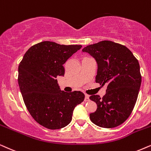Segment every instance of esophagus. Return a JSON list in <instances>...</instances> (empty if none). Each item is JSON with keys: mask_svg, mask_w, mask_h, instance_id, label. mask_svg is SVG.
I'll list each match as a JSON object with an SVG mask.
<instances>
[{"mask_svg": "<svg viewBox=\"0 0 151 151\" xmlns=\"http://www.w3.org/2000/svg\"><path fill=\"white\" fill-rule=\"evenodd\" d=\"M84 101H89V95H88V94H85V99H84Z\"/></svg>", "mask_w": 151, "mask_h": 151, "instance_id": "34e87169", "label": "esophagus"}]
</instances>
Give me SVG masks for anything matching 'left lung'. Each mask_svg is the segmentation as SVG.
I'll return each instance as SVG.
<instances>
[{"label": "left lung", "mask_w": 151, "mask_h": 151, "mask_svg": "<svg viewBox=\"0 0 151 151\" xmlns=\"http://www.w3.org/2000/svg\"><path fill=\"white\" fill-rule=\"evenodd\" d=\"M89 53L97 63L96 83L106 84V94L91 95L97 105L90 114L92 123L102 128L121 125L129 117L137 99L142 76L138 60L125 45L102 41L82 50Z\"/></svg>", "instance_id": "obj_1"}]
</instances>
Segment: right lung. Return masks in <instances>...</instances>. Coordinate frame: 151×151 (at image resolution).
<instances>
[{
    "label": "right lung",
    "instance_id": "add662e5",
    "mask_svg": "<svg viewBox=\"0 0 151 151\" xmlns=\"http://www.w3.org/2000/svg\"><path fill=\"white\" fill-rule=\"evenodd\" d=\"M81 47L43 41L32 46L20 62L18 82L24 103L34 119L48 129L69 124L74 108L85 98L80 91L61 90L56 79L64 76L63 65Z\"/></svg>",
    "mask_w": 151,
    "mask_h": 151
}]
</instances>
